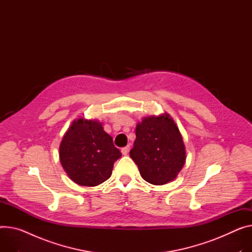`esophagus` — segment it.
<instances>
[{
    "mask_svg": "<svg viewBox=\"0 0 252 252\" xmlns=\"http://www.w3.org/2000/svg\"><path fill=\"white\" fill-rule=\"evenodd\" d=\"M129 149H130L129 146H125V147H123V148L121 149V152H122L123 156H127L128 152H129Z\"/></svg>",
    "mask_w": 252,
    "mask_h": 252,
    "instance_id": "obj_1",
    "label": "esophagus"
}]
</instances>
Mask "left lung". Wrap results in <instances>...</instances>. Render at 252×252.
<instances>
[{
  "mask_svg": "<svg viewBox=\"0 0 252 252\" xmlns=\"http://www.w3.org/2000/svg\"><path fill=\"white\" fill-rule=\"evenodd\" d=\"M130 157L149 184L164 185L177 178L186 162V148L168 115L151 116L137 124Z\"/></svg>",
  "mask_w": 252,
  "mask_h": 252,
  "instance_id": "left-lung-1",
  "label": "left lung"
}]
</instances>
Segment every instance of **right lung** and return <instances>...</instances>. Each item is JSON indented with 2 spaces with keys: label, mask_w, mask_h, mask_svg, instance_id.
<instances>
[{
  "label": "right lung",
  "mask_w": 252,
  "mask_h": 252,
  "mask_svg": "<svg viewBox=\"0 0 252 252\" xmlns=\"http://www.w3.org/2000/svg\"><path fill=\"white\" fill-rule=\"evenodd\" d=\"M122 157L102 124L94 120L73 121L62 140L60 158L67 176L75 184L98 186L107 181L114 162Z\"/></svg>",
  "instance_id": "right-lung-1"
}]
</instances>
